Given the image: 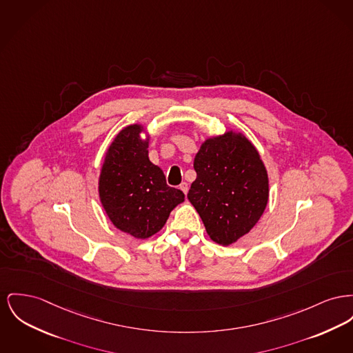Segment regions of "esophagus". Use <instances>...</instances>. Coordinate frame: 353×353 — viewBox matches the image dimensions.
Segmentation results:
<instances>
[{
  "instance_id": "esophagus-1",
  "label": "esophagus",
  "mask_w": 353,
  "mask_h": 353,
  "mask_svg": "<svg viewBox=\"0 0 353 353\" xmlns=\"http://www.w3.org/2000/svg\"><path fill=\"white\" fill-rule=\"evenodd\" d=\"M180 189L184 192V194H187L188 189H189L187 183H181V184H180Z\"/></svg>"
}]
</instances>
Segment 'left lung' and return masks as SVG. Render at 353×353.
Listing matches in <instances>:
<instances>
[{"instance_id":"1","label":"left lung","mask_w":353,"mask_h":353,"mask_svg":"<svg viewBox=\"0 0 353 353\" xmlns=\"http://www.w3.org/2000/svg\"><path fill=\"white\" fill-rule=\"evenodd\" d=\"M188 199L209 237L229 245L256 225L268 203V174L259 152L232 132L207 140L194 157Z\"/></svg>"}]
</instances>
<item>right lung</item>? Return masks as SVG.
<instances>
[{
	"label": "right lung",
	"mask_w": 353,
	"mask_h": 353,
	"mask_svg": "<svg viewBox=\"0 0 353 353\" xmlns=\"http://www.w3.org/2000/svg\"><path fill=\"white\" fill-rule=\"evenodd\" d=\"M141 130L140 125H130L117 134L106 152L99 190L116 228L148 239L164 227L184 193L169 187L163 170L149 161Z\"/></svg>",
	"instance_id": "1"
}]
</instances>
